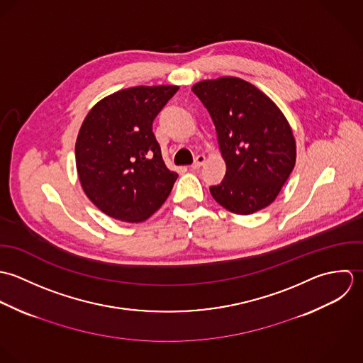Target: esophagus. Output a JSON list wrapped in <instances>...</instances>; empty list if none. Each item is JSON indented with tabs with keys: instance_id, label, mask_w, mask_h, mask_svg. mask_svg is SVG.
Masks as SVG:
<instances>
[{
	"instance_id": "1",
	"label": "esophagus",
	"mask_w": 363,
	"mask_h": 363,
	"mask_svg": "<svg viewBox=\"0 0 363 363\" xmlns=\"http://www.w3.org/2000/svg\"><path fill=\"white\" fill-rule=\"evenodd\" d=\"M205 162H206V157H205V155H198L196 160H195V162L191 165V168H192V169H198V168H201Z\"/></svg>"
}]
</instances>
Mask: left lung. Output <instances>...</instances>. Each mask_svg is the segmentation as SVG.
Instances as JSON below:
<instances>
[{
    "mask_svg": "<svg viewBox=\"0 0 363 363\" xmlns=\"http://www.w3.org/2000/svg\"><path fill=\"white\" fill-rule=\"evenodd\" d=\"M192 91L213 119L225 162L224 179L211 188L215 201L235 215L269 206L296 164V140L284 112L237 77L203 79Z\"/></svg>",
    "mask_w": 363,
    "mask_h": 363,
    "instance_id": "left-lung-1",
    "label": "left lung"
}]
</instances>
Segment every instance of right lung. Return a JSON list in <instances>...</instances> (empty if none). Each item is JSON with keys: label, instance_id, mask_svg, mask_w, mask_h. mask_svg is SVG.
<instances>
[{"label": "right lung", "instance_id": "obj_1", "mask_svg": "<svg viewBox=\"0 0 363 363\" xmlns=\"http://www.w3.org/2000/svg\"><path fill=\"white\" fill-rule=\"evenodd\" d=\"M178 85H140L96 102L75 142V165L88 199L105 215L140 223L168 198L177 172L167 168L152 121Z\"/></svg>", "mask_w": 363, "mask_h": 363}]
</instances>
